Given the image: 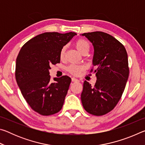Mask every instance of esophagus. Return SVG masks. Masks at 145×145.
<instances>
[{"instance_id":"1","label":"esophagus","mask_w":145,"mask_h":145,"mask_svg":"<svg viewBox=\"0 0 145 145\" xmlns=\"http://www.w3.org/2000/svg\"><path fill=\"white\" fill-rule=\"evenodd\" d=\"M72 80L73 82H79V80L77 79V78H75V77H72Z\"/></svg>"}]
</instances>
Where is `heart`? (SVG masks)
Wrapping results in <instances>:
<instances>
[{
    "label": "heart",
    "instance_id": "obj_1",
    "mask_svg": "<svg viewBox=\"0 0 145 145\" xmlns=\"http://www.w3.org/2000/svg\"><path fill=\"white\" fill-rule=\"evenodd\" d=\"M75 47L77 49V50L81 54L85 52H88L89 48V45L86 41L83 40V39H79L76 41L75 43ZM66 49L67 47L66 46H63L61 48L60 51V57L62 59L64 57L65 54ZM84 69V67L81 65H70L69 67L67 68V70L70 73L74 75H78L81 73Z\"/></svg>",
    "mask_w": 145,
    "mask_h": 145
}]
</instances>
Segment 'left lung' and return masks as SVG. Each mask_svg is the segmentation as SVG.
Segmentation results:
<instances>
[{"mask_svg": "<svg viewBox=\"0 0 145 145\" xmlns=\"http://www.w3.org/2000/svg\"><path fill=\"white\" fill-rule=\"evenodd\" d=\"M81 35L93 46V72L97 79L93 86L85 80L81 102L88 112L102 116L113 109L121 99L129 78L128 56L124 46L109 34L96 31Z\"/></svg>", "mask_w": 145, "mask_h": 145, "instance_id": "1", "label": "left lung"}]
</instances>
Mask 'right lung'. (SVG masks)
Returning a JSON list of instances; mask_svg holds the SVG:
<instances>
[{"label": "right lung", "mask_w": 145, "mask_h": 145, "mask_svg": "<svg viewBox=\"0 0 145 145\" xmlns=\"http://www.w3.org/2000/svg\"><path fill=\"white\" fill-rule=\"evenodd\" d=\"M77 35L75 33H44L31 39L20 50L15 77L22 94L34 111L43 116L62 109L71 78L49 75L50 66L60 63V51Z\"/></svg>", "instance_id": "1"}]
</instances>
